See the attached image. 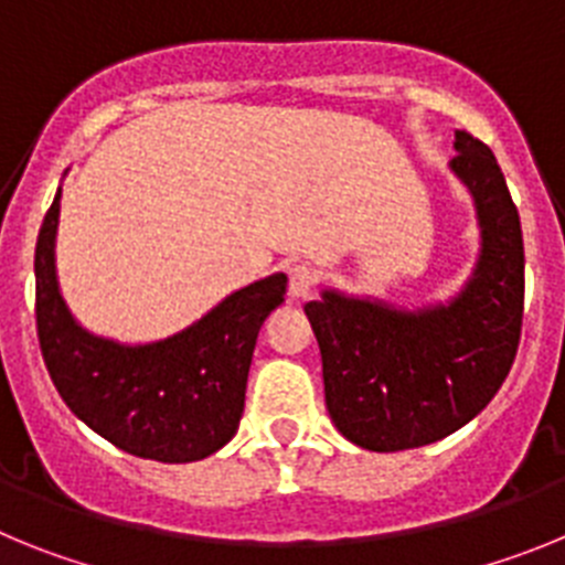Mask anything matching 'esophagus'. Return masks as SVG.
<instances>
[{
    "mask_svg": "<svg viewBox=\"0 0 565 565\" xmlns=\"http://www.w3.org/2000/svg\"><path fill=\"white\" fill-rule=\"evenodd\" d=\"M313 286H317V271H313V268L294 266L291 271H288V294H291L294 299L308 297V294L313 291Z\"/></svg>",
    "mask_w": 565,
    "mask_h": 565,
    "instance_id": "obj_1",
    "label": "esophagus"
}]
</instances>
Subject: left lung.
I'll use <instances>...</instances> for the list:
<instances>
[{
	"label": "left lung",
	"instance_id": "1",
	"mask_svg": "<svg viewBox=\"0 0 565 565\" xmlns=\"http://www.w3.org/2000/svg\"><path fill=\"white\" fill-rule=\"evenodd\" d=\"M450 172L476 206L481 248L447 302L402 308L322 288L306 313L317 333L331 422L373 452L424 447L461 430L515 362L523 319V234L495 154L456 129Z\"/></svg>",
	"mask_w": 565,
	"mask_h": 565
}]
</instances>
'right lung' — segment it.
<instances>
[{
	"label": "right lung",
	"instance_id": "right-lung-1",
	"mask_svg": "<svg viewBox=\"0 0 565 565\" xmlns=\"http://www.w3.org/2000/svg\"><path fill=\"white\" fill-rule=\"evenodd\" d=\"M58 201L62 186L39 228L33 263L39 344L58 396L89 430L129 456L189 463L226 447L246 407L259 328L286 302V274L228 294L158 342L98 337L73 317L58 288Z\"/></svg>",
	"mask_w": 565,
	"mask_h": 565
}]
</instances>
